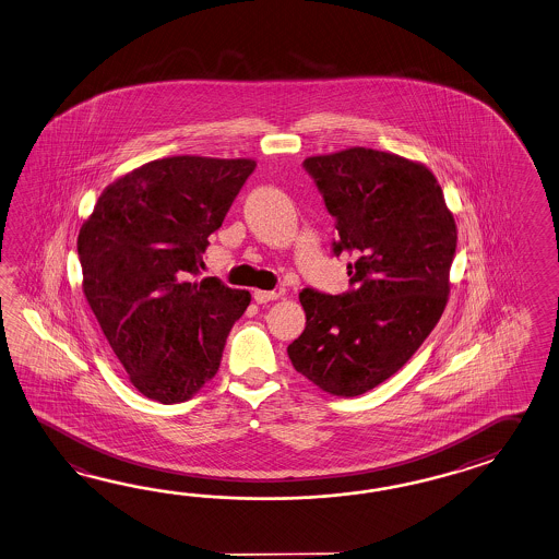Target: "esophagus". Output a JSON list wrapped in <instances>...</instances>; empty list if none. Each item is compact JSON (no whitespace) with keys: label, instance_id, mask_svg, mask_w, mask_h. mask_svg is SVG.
<instances>
[{"label":"esophagus","instance_id":"obj_1","mask_svg":"<svg viewBox=\"0 0 559 559\" xmlns=\"http://www.w3.org/2000/svg\"><path fill=\"white\" fill-rule=\"evenodd\" d=\"M280 294L277 292H265V289H255L253 292V300L258 304H267V301L277 300Z\"/></svg>","mask_w":559,"mask_h":559}]
</instances>
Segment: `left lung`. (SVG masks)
<instances>
[{"instance_id": "left-lung-1", "label": "left lung", "mask_w": 559, "mask_h": 559, "mask_svg": "<svg viewBox=\"0 0 559 559\" xmlns=\"http://www.w3.org/2000/svg\"><path fill=\"white\" fill-rule=\"evenodd\" d=\"M336 218L332 253L348 255V292L301 289L306 329L287 346L322 391L355 397L383 383L430 336L448 301L456 223L436 176L369 147L304 159Z\"/></svg>"}]
</instances>
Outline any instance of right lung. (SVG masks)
<instances>
[{
	"label": "right lung",
	"instance_id": "1",
	"mask_svg": "<svg viewBox=\"0 0 559 559\" xmlns=\"http://www.w3.org/2000/svg\"><path fill=\"white\" fill-rule=\"evenodd\" d=\"M253 159H154L105 188L79 233L83 292L133 386L187 401L218 371L251 296L204 277L202 253Z\"/></svg>",
	"mask_w": 559,
	"mask_h": 559
}]
</instances>
